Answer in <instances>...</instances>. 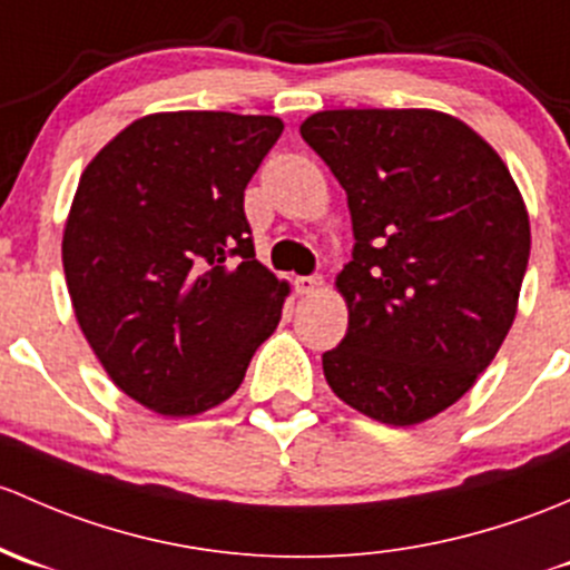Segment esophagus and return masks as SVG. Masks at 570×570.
Listing matches in <instances>:
<instances>
[{
	"mask_svg": "<svg viewBox=\"0 0 570 570\" xmlns=\"http://www.w3.org/2000/svg\"><path fill=\"white\" fill-rule=\"evenodd\" d=\"M296 293H302V296H313V293H318L321 287H324V277L321 274H309V277H296Z\"/></svg>",
	"mask_w": 570,
	"mask_h": 570,
	"instance_id": "1",
	"label": "esophagus"
}]
</instances>
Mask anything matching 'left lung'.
<instances>
[{
    "label": "left lung",
    "mask_w": 570,
    "mask_h": 570,
    "mask_svg": "<svg viewBox=\"0 0 570 570\" xmlns=\"http://www.w3.org/2000/svg\"><path fill=\"white\" fill-rule=\"evenodd\" d=\"M302 137L348 195L356 238L337 274L348 332L324 354L328 386L386 425L436 416L513 326L524 199L494 148L442 111H318Z\"/></svg>",
    "instance_id": "1"
}]
</instances>
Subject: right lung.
I'll list each match as a JSON object with an SVG mask.
<instances>
[{
  "mask_svg": "<svg viewBox=\"0 0 570 570\" xmlns=\"http://www.w3.org/2000/svg\"><path fill=\"white\" fill-rule=\"evenodd\" d=\"M283 120L164 111L81 173L62 236L76 321L109 379L164 416L219 406L283 318L287 283L255 257L244 189Z\"/></svg>",
  "mask_w": 570,
  "mask_h": 570,
  "instance_id": "right-lung-1",
  "label": "right lung"
}]
</instances>
